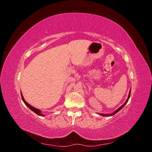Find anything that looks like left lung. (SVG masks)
Instances as JSON below:
<instances>
[{
  "instance_id": "left-lung-1",
  "label": "left lung",
  "mask_w": 152,
  "mask_h": 152,
  "mask_svg": "<svg viewBox=\"0 0 152 152\" xmlns=\"http://www.w3.org/2000/svg\"><path fill=\"white\" fill-rule=\"evenodd\" d=\"M130 95H131V90H130V91H129V96H128V98H127V101L126 102H125V103H124V104H122L121 107L119 108H118L115 112H114L113 113H112V114H109V115H108V114H101V115H103V116H108V115H110V116H112V115H114L115 114V113H117L118 112H119L120 111V110L124 107V106H125L126 104V103H127V102L129 101V98H130Z\"/></svg>"
}]
</instances>
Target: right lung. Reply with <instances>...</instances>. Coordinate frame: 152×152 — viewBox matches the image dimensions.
Wrapping results in <instances>:
<instances>
[{
  "label": "right lung",
  "mask_w": 152,
  "mask_h": 152,
  "mask_svg": "<svg viewBox=\"0 0 152 152\" xmlns=\"http://www.w3.org/2000/svg\"><path fill=\"white\" fill-rule=\"evenodd\" d=\"M21 98H22V100H23V102H24V103L27 106V107H28L31 110H32V111H33L34 112H35V113H37L38 115H39V116H44V115H42V113H40V110H39V109H37V108H34V107H32V106H31V105H30L28 103H27L26 101L24 99V98H23V95H22V93H21Z\"/></svg>",
  "instance_id": "add662e5"
}]
</instances>
